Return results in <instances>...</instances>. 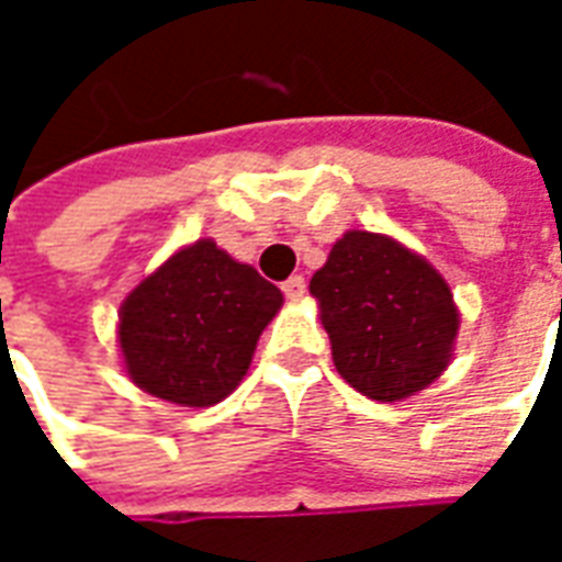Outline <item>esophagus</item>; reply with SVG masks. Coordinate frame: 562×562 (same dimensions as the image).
Here are the masks:
<instances>
[{"label": "esophagus", "instance_id": "obj_1", "mask_svg": "<svg viewBox=\"0 0 562 562\" xmlns=\"http://www.w3.org/2000/svg\"><path fill=\"white\" fill-rule=\"evenodd\" d=\"M282 294L289 297V301H301L306 294V280L304 277H289V280L282 282Z\"/></svg>", "mask_w": 562, "mask_h": 562}]
</instances>
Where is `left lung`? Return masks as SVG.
<instances>
[{"label": "left lung", "mask_w": 562, "mask_h": 562, "mask_svg": "<svg viewBox=\"0 0 562 562\" xmlns=\"http://www.w3.org/2000/svg\"><path fill=\"white\" fill-rule=\"evenodd\" d=\"M334 367L370 401L427 389L454 352L460 313L439 270L389 234L346 232L310 280Z\"/></svg>", "instance_id": "1"}]
</instances>
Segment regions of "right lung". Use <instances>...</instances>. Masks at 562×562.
I'll return each instance as SVG.
<instances>
[{"label":"right lung","instance_id":"right-lung-1","mask_svg":"<svg viewBox=\"0 0 562 562\" xmlns=\"http://www.w3.org/2000/svg\"><path fill=\"white\" fill-rule=\"evenodd\" d=\"M280 306L273 282L210 237L183 246L120 306L116 342L128 379L177 406L201 409L225 401Z\"/></svg>","mask_w":562,"mask_h":562}]
</instances>
